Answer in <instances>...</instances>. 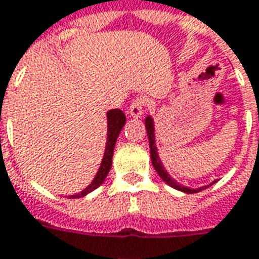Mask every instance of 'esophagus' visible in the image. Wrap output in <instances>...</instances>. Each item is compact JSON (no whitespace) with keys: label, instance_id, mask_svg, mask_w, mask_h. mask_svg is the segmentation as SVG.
I'll use <instances>...</instances> for the list:
<instances>
[{"label":"esophagus","instance_id":"esophagus-1","mask_svg":"<svg viewBox=\"0 0 259 259\" xmlns=\"http://www.w3.org/2000/svg\"><path fill=\"white\" fill-rule=\"evenodd\" d=\"M144 112V99L143 98H136L133 99V102L130 104L129 108V115L132 117H140Z\"/></svg>","mask_w":259,"mask_h":259}]
</instances>
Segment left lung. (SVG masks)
Instances as JSON below:
<instances>
[{"label": "left lung", "mask_w": 259, "mask_h": 259, "mask_svg": "<svg viewBox=\"0 0 259 259\" xmlns=\"http://www.w3.org/2000/svg\"><path fill=\"white\" fill-rule=\"evenodd\" d=\"M144 123H146V129H147V136H148V143H150V155H151V162H153V167L154 169L157 171V174L160 175V178L165 184L174 188V189H178L181 192H185V193H196L199 191H203L206 188H209L210 185H213L216 181H213L211 184L209 185H205V186H200V188H196V189H192V188H189V186H185V185H181L178 184L177 181L174 180L172 177L167 172V169L164 168L162 165V162H161L160 157H158V148L155 146V129H154V120H153V117L151 116H147L146 117V120H144Z\"/></svg>", "instance_id": "left-lung-1"}]
</instances>
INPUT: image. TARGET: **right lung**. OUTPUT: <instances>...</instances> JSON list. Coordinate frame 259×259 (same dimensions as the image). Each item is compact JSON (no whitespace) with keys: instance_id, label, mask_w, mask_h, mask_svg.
I'll list each match as a JSON object with an SVG mask.
<instances>
[{"instance_id":"1","label":"right lung","mask_w":259,"mask_h":259,"mask_svg":"<svg viewBox=\"0 0 259 259\" xmlns=\"http://www.w3.org/2000/svg\"><path fill=\"white\" fill-rule=\"evenodd\" d=\"M106 119H108V136H106V146H105V153L102 162H101V167H99L98 172L95 175V178L92 180L90 185L87 186L84 191L75 193V195H70V199H77L85 196L92 191H95L97 188L104 184L106 175L109 174L112 167V157H113V148L116 144L117 137L119 133L123 129L124 123H126V116L120 109H111L106 113Z\"/></svg>"}]
</instances>
